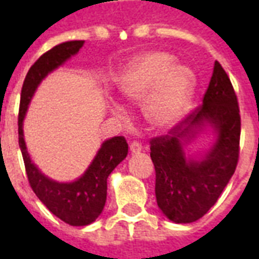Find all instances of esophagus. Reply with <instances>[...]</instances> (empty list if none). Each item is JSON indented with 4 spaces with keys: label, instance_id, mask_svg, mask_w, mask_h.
I'll return each mask as SVG.
<instances>
[{
    "label": "esophagus",
    "instance_id": "1",
    "mask_svg": "<svg viewBox=\"0 0 259 259\" xmlns=\"http://www.w3.org/2000/svg\"><path fill=\"white\" fill-rule=\"evenodd\" d=\"M143 150V146H141V143L139 141H133V143H130V151L133 152H140Z\"/></svg>",
    "mask_w": 259,
    "mask_h": 259
}]
</instances>
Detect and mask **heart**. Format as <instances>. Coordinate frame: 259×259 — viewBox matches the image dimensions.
<instances>
[{
    "instance_id": "obj_1",
    "label": "heart",
    "mask_w": 259,
    "mask_h": 259,
    "mask_svg": "<svg viewBox=\"0 0 259 259\" xmlns=\"http://www.w3.org/2000/svg\"><path fill=\"white\" fill-rule=\"evenodd\" d=\"M194 74L175 65L165 53H148L133 59L119 76L118 89L130 102L144 104L147 120L158 129L174 127L189 112L194 94ZM112 112L123 118L122 105L112 102Z\"/></svg>"
}]
</instances>
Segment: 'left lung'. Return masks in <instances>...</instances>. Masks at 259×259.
<instances>
[{"mask_svg": "<svg viewBox=\"0 0 259 259\" xmlns=\"http://www.w3.org/2000/svg\"><path fill=\"white\" fill-rule=\"evenodd\" d=\"M206 124L217 132L215 144L202 160H187L183 143ZM240 130L237 96L228 73L215 61L202 104L168 135L150 140L157 204L168 219L175 223L195 222L215 205L239 162Z\"/></svg>", "mask_w": 259, "mask_h": 259, "instance_id": "1", "label": "left lung"}]
</instances>
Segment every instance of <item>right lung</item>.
I'll list each match as a JSON object with an SVG mask.
<instances>
[{
    "label": "right lung",
    "mask_w": 259,
    "mask_h": 259,
    "mask_svg": "<svg viewBox=\"0 0 259 259\" xmlns=\"http://www.w3.org/2000/svg\"><path fill=\"white\" fill-rule=\"evenodd\" d=\"M83 44V40L58 44L46 54H42L31 65L22 85L18 116L19 147L31 190L36 193L38 200L55 217L72 226L90 225L100 217L107 201L108 176L127 155L129 147L126 139L123 136H116L104 141L100 151L97 152L96 158L93 159L83 176H80L79 179L72 183H58L44 176L36 165L31 162L23 139V119L37 85L41 83V80L50 72L61 66L72 55L79 53Z\"/></svg>",
    "instance_id": "add662e5"
}]
</instances>
